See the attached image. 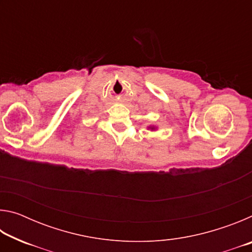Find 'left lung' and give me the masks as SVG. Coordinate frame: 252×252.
Instances as JSON below:
<instances>
[{
    "instance_id": "8db88e82",
    "label": "left lung",
    "mask_w": 252,
    "mask_h": 252,
    "mask_svg": "<svg viewBox=\"0 0 252 252\" xmlns=\"http://www.w3.org/2000/svg\"><path fill=\"white\" fill-rule=\"evenodd\" d=\"M149 129H151V130H155V126H149Z\"/></svg>"
}]
</instances>
